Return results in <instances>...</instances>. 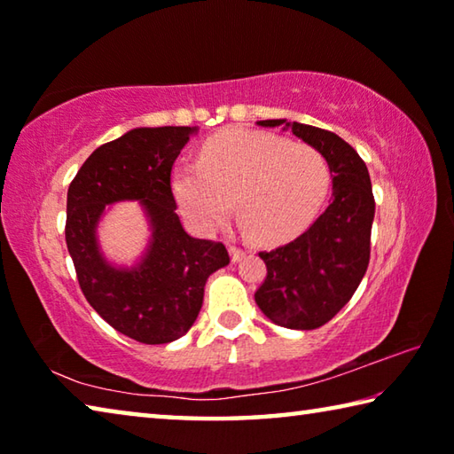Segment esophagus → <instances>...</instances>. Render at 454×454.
<instances>
[{
  "instance_id": "34e87169",
  "label": "esophagus",
  "mask_w": 454,
  "mask_h": 454,
  "mask_svg": "<svg viewBox=\"0 0 454 454\" xmlns=\"http://www.w3.org/2000/svg\"><path fill=\"white\" fill-rule=\"evenodd\" d=\"M230 256H232V262H240L246 256V250L240 248V246H232V248H230Z\"/></svg>"
}]
</instances>
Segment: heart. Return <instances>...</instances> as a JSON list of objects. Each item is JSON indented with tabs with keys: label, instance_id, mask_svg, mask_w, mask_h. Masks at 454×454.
Instances as JSON below:
<instances>
[{
	"label": "heart",
	"instance_id": "1",
	"mask_svg": "<svg viewBox=\"0 0 454 454\" xmlns=\"http://www.w3.org/2000/svg\"><path fill=\"white\" fill-rule=\"evenodd\" d=\"M330 166L310 144L232 129L214 137L198 153V164L182 162L172 172V192L192 224L214 230L230 208L252 240L278 242L298 232L325 200Z\"/></svg>",
	"mask_w": 454,
	"mask_h": 454
}]
</instances>
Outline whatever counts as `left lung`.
Wrapping results in <instances>:
<instances>
[{"mask_svg":"<svg viewBox=\"0 0 454 454\" xmlns=\"http://www.w3.org/2000/svg\"><path fill=\"white\" fill-rule=\"evenodd\" d=\"M258 126L290 129L328 160L333 198L326 210L294 240L260 252L268 272L254 294L274 325L320 328L350 301L371 260V176L356 150L328 129L286 120H262Z\"/></svg>","mask_w":454,"mask_h":454,"instance_id":"left-lung-1","label":"left lung"}]
</instances>
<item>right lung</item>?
Listing matches in <instances>:
<instances>
[{"instance_id": "right-lung-1", "label": "right lung", "mask_w": 454, "mask_h": 454, "mask_svg": "<svg viewBox=\"0 0 454 454\" xmlns=\"http://www.w3.org/2000/svg\"><path fill=\"white\" fill-rule=\"evenodd\" d=\"M196 128H136L91 153L67 188L66 244L80 288L99 317L142 344H166L194 325L206 280L230 262L222 242L184 230L172 194V166ZM140 199L153 240L132 269L101 256L95 238L106 205Z\"/></svg>"}]
</instances>
